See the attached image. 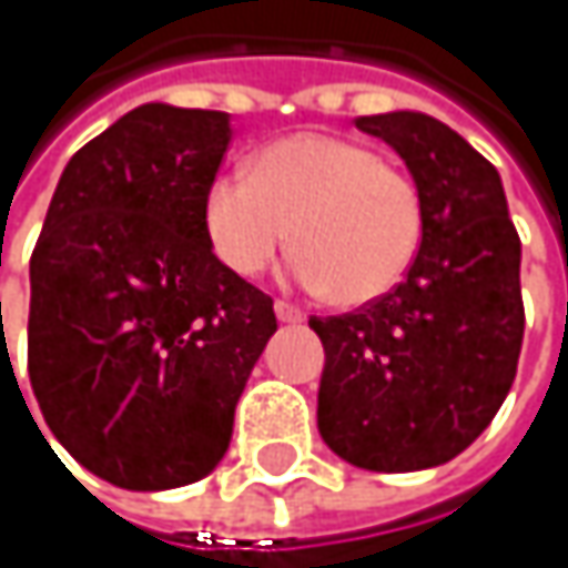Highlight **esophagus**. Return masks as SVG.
I'll return each mask as SVG.
<instances>
[{
  "label": "esophagus",
  "instance_id": "34e87169",
  "mask_svg": "<svg viewBox=\"0 0 568 568\" xmlns=\"http://www.w3.org/2000/svg\"><path fill=\"white\" fill-rule=\"evenodd\" d=\"M276 318L285 322V325H295V322H302L305 318V312L302 308H295L292 302H285V298H276Z\"/></svg>",
  "mask_w": 568,
  "mask_h": 568
}]
</instances>
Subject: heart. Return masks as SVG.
<instances>
[{
    "label": "heart",
    "mask_w": 568,
    "mask_h": 568,
    "mask_svg": "<svg viewBox=\"0 0 568 568\" xmlns=\"http://www.w3.org/2000/svg\"><path fill=\"white\" fill-rule=\"evenodd\" d=\"M203 230L220 263L246 280L266 273L292 236L302 250L295 283L362 305L414 266L424 200L414 176L375 148L305 131L266 144L250 176L220 173L203 196Z\"/></svg>",
    "instance_id": "obj_1"
}]
</instances>
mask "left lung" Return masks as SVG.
<instances>
[{"instance_id": "obj_1", "label": "left lung", "mask_w": 568, "mask_h": 568, "mask_svg": "<svg viewBox=\"0 0 568 568\" xmlns=\"http://www.w3.org/2000/svg\"><path fill=\"white\" fill-rule=\"evenodd\" d=\"M355 128L407 164L424 236L392 292L308 318L325 345L318 434L355 467L407 474L467 450L510 392L526 325L519 236L497 168L447 124L392 111Z\"/></svg>"}]
</instances>
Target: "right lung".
Returning <instances> with one entry per match:
<instances>
[{
    "instance_id": "add662e5",
    "label": "right lung",
    "mask_w": 568,
    "mask_h": 568,
    "mask_svg": "<svg viewBox=\"0 0 568 568\" xmlns=\"http://www.w3.org/2000/svg\"><path fill=\"white\" fill-rule=\"evenodd\" d=\"M230 114L141 104L61 173L32 250L29 382L58 444L124 490L206 477L276 332L273 298L226 270L203 196Z\"/></svg>"
}]
</instances>
